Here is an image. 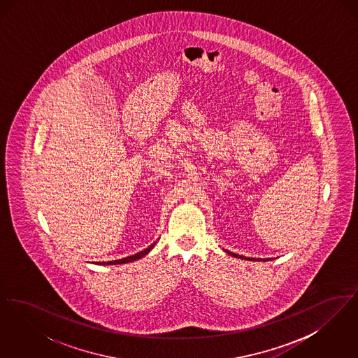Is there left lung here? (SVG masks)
Listing matches in <instances>:
<instances>
[{"label": "left lung", "instance_id": "1", "mask_svg": "<svg viewBox=\"0 0 358 358\" xmlns=\"http://www.w3.org/2000/svg\"><path fill=\"white\" fill-rule=\"evenodd\" d=\"M228 254H231L232 256H235V257H240V259H243V256L236 255V254H232V252H229V251H227ZM250 260H252V259H250Z\"/></svg>", "mask_w": 358, "mask_h": 358}]
</instances>
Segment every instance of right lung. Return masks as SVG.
<instances>
[{
	"instance_id": "1",
	"label": "right lung",
	"mask_w": 358,
	"mask_h": 358,
	"mask_svg": "<svg viewBox=\"0 0 358 358\" xmlns=\"http://www.w3.org/2000/svg\"><path fill=\"white\" fill-rule=\"evenodd\" d=\"M154 245H155V243H153V244H152L149 248H146V250H143V251L138 252V254H136V255L127 256V257H123V259H120V260H114V262H103V263H99V264H122V263L134 262V260H138V259L143 257V256L146 255V254H149V252H150V250H153Z\"/></svg>"
}]
</instances>
